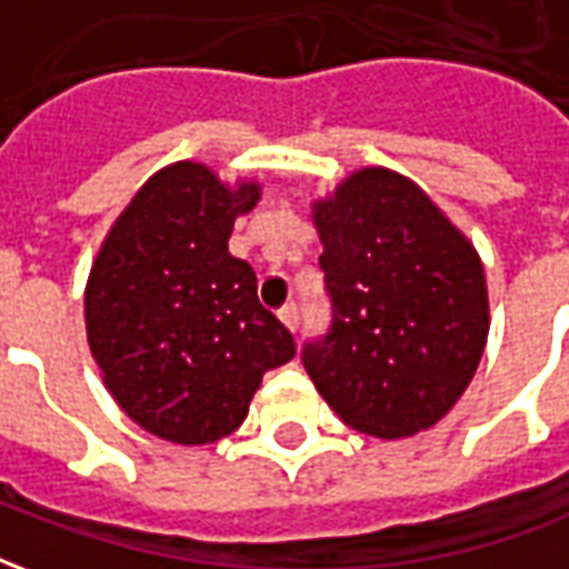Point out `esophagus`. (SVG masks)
<instances>
[{
    "mask_svg": "<svg viewBox=\"0 0 569 569\" xmlns=\"http://www.w3.org/2000/svg\"><path fill=\"white\" fill-rule=\"evenodd\" d=\"M277 317H280V322H283L289 332H296V329H298V308H296V305H286V308H280V313H277Z\"/></svg>",
    "mask_w": 569,
    "mask_h": 569,
    "instance_id": "1",
    "label": "esophagus"
}]
</instances>
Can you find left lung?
Masks as SVG:
<instances>
[{
  "label": "left lung",
  "instance_id": "left-lung-1",
  "mask_svg": "<svg viewBox=\"0 0 569 569\" xmlns=\"http://www.w3.org/2000/svg\"><path fill=\"white\" fill-rule=\"evenodd\" d=\"M332 326L305 369L347 427L375 439L436 427L472 381L490 329L472 240L408 176L362 167L313 200Z\"/></svg>",
  "mask_w": 569,
  "mask_h": 569
}]
</instances>
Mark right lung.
Returning a JSON list of instances; mask_svg holds the SVG:
<instances>
[{
  "mask_svg": "<svg viewBox=\"0 0 569 569\" xmlns=\"http://www.w3.org/2000/svg\"><path fill=\"white\" fill-rule=\"evenodd\" d=\"M261 198L200 161L161 167L109 228L84 286L91 357L118 408L173 445H210L249 415L296 341L261 308L256 271L228 252Z\"/></svg>",
  "mask_w": 569,
  "mask_h": 569,
  "instance_id": "add662e5",
  "label": "right lung"
}]
</instances>
